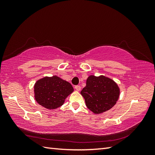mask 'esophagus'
Wrapping results in <instances>:
<instances>
[{
  "instance_id": "obj_1",
  "label": "esophagus",
  "mask_w": 155,
  "mask_h": 155,
  "mask_svg": "<svg viewBox=\"0 0 155 155\" xmlns=\"http://www.w3.org/2000/svg\"><path fill=\"white\" fill-rule=\"evenodd\" d=\"M75 89H76L77 91H79L81 90V87L79 85H77V86L75 87Z\"/></svg>"
}]
</instances>
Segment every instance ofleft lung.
Instances as JSON below:
<instances>
[{
    "instance_id": "obj_1",
    "label": "left lung",
    "mask_w": 155,
    "mask_h": 155,
    "mask_svg": "<svg viewBox=\"0 0 155 155\" xmlns=\"http://www.w3.org/2000/svg\"><path fill=\"white\" fill-rule=\"evenodd\" d=\"M120 88L112 79L105 76H88L86 86L81 91L89 110L101 114L113 107L120 96Z\"/></svg>"
}]
</instances>
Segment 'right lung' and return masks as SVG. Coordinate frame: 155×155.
I'll list each match as a JSON object with an SVG mask.
<instances>
[{"label": "right lung", "mask_w": 155, "mask_h": 155, "mask_svg": "<svg viewBox=\"0 0 155 155\" xmlns=\"http://www.w3.org/2000/svg\"><path fill=\"white\" fill-rule=\"evenodd\" d=\"M73 92L71 84L57 76L44 77L34 85L35 101L50 110L62 106L66 98Z\"/></svg>", "instance_id": "1"}]
</instances>
